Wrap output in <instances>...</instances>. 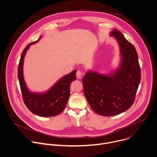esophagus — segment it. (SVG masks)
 <instances>
[{"instance_id":"esophagus-1","label":"esophagus","mask_w":157,"mask_h":157,"mask_svg":"<svg viewBox=\"0 0 157 157\" xmlns=\"http://www.w3.org/2000/svg\"><path fill=\"white\" fill-rule=\"evenodd\" d=\"M76 76L78 78H81L82 77V72L80 70H78L76 72Z\"/></svg>"}]
</instances>
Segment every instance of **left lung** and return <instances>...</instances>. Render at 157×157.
Wrapping results in <instances>:
<instances>
[{
	"label": "left lung",
	"mask_w": 157,
	"mask_h": 157,
	"mask_svg": "<svg viewBox=\"0 0 157 157\" xmlns=\"http://www.w3.org/2000/svg\"><path fill=\"white\" fill-rule=\"evenodd\" d=\"M110 36L116 38L120 47V67L110 75L89 71L82 78L84 94L90 107L102 116L118 115L129 109L134 102L140 81L135 47L116 29Z\"/></svg>",
	"instance_id": "obj_1"
}]
</instances>
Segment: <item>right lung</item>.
<instances>
[{
  "label": "right lung",
  "mask_w": 157,
  "mask_h": 157,
  "mask_svg": "<svg viewBox=\"0 0 157 157\" xmlns=\"http://www.w3.org/2000/svg\"><path fill=\"white\" fill-rule=\"evenodd\" d=\"M29 44L22 52L18 68V77L24 103L33 113L40 117H53L61 113L66 107L70 96V85L76 80V70L61 78L50 90L43 94L32 93L28 91L23 75V60L30 45Z\"/></svg>",
  "instance_id": "1"
}]
</instances>
